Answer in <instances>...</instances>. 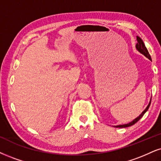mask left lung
<instances>
[{
	"mask_svg": "<svg viewBox=\"0 0 161 161\" xmlns=\"http://www.w3.org/2000/svg\"><path fill=\"white\" fill-rule=\"evenodd\" d=\"M136 40H137V43H136V50H137L139 52H140L141 53H142V54H143L145 57H146L148 59H149L150 60L152 61V58H151V56H150L149 53H148L147 48H146V46H145V44H144L143 41L142 40V39L140 38V37L136 36ZM151 101H152V98H151L150 102H149V104H148V105L147 106V108L145 109V110L142 111V114H140L138 117H136L135 119H134V120L132 121V122H130V123H128V124L120 125H116V126H115V127H116V128H127V127L131 126V125H134V124H135V123L137 122L138 121L140 120L142 116H143V115L145 114V113H146V111L148 110V108H149V106H150V104H151Z\"/></svg>",
	"mask_w": 161,
	"mask_h": 161,
	"instance_id": "obj_1",
	"label": "left lung"
}]
</instances>
